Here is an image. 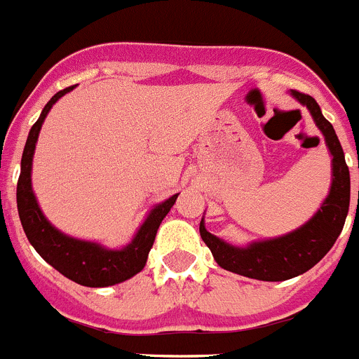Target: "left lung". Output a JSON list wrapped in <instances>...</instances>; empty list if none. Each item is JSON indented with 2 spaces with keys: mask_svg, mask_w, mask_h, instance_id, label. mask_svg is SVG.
<instances>
[{
  "mask_svg": "<svg viewBox=\"0 0 359 359\" xmlns=\"http://www.w3.org/2000/svg\"><path fill=\"white\" fill-rule=\"evenodd\" d=\"M292 96L297 97L299 103L306 104L333 154V183L324 205L310 222L292 231L290 235L256 242L245 249L233 248L213 236L205 229L203 220L199 226L201 238L205 240L220 267L259 281H285L310 271L333 248L349 212V167L345 163L344 149L334 133L333 124L322 115L320 107L313 97L299 90H292Z\"/></svg>",
  "mask_w": 359,
  "mask_h": 359,
  "instance_id": "1",
  "label": "left lung"
}]
</instances>
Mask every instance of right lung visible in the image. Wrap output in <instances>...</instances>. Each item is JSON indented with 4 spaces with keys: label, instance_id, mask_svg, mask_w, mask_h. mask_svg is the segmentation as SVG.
I'll use <instances>...</instances> for the list:
<instances>
[{
    "label": "right lung",
    "instance_id": "add662e5",
    "mask_svg": "<svg viewBox=\"0 0 359 359\" xmlns=\"http://www.w3.org/2000/svg\"><path fill=\"white\" fill-rule=\"evenodd\" d=\"M72 88L74 85L57 92L48 101L37 123L29 130L28 140H26L25 151H22L21 174H19L18 182L19 219H21L22 229L28 236L29 244L34 245L35 251L60 274L78 285H83V287H110L115 283L126 281L131 276L142 271L147 255L153 248L160 222L176 203L177 194L169 197L162 205H158L149 213L133 242L121 251H108L92 242L71 238L53 228L42 215L34 192H32V158H34L35 142L39 139V131H41L46 115L51 110L53 104Z\"/></svg>",
    "mask_w": 359,
    "mask_h": 359
}]
</instances>
